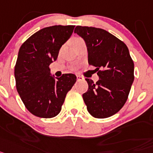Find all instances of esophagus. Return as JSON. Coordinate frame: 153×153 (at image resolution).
<instances>
[{
    "label": "esophagus",
    "mask_w": 153,
    "mask_h": 153,
    "mask_svg": "<svg viewBox=\"0 0 153 153\" xmlns=\"http://www.w3.org/2000/svg\"><path fill=\"white\" fill-rule=\"evenodd\" d=\"M76 77H77V81H81V80H82V79H83V78H82V76H80V75H77Z\"/></svg>",
    "instance_id": "34e87169"
}]
</instances>
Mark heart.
<instances>
[{"mask_svg":"<svg viewBox=\"0 0 153 153\" xmlns=\"http://www.w3.org/2000/svg\"><path fill=\"white\" fill-rule=\"evenodd\" d=\"M79 41H82V40L81 39V38H76V39L74 40V42H73V44L75 43V42H79Z\"/></svg>","mask_w":153,"mask_h":153,"instance_id":"1","label":"heart"}]
</instances>
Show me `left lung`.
Instances as JSON below:
<instances>
[{"instance_id": "8db88e82", "label": "left lung", "mask_w": 153, "mask_h": 153, "mask_svg": "<svg viewBox=\"0 0 153 153\" xmlns=\"http://www.w3.org/2000/svg\"><path fill=\"white\" fill-rule=\"evenodd\" d=\"M75 33L87 46L88 62L96 67L99 81L86 78L88 89L82 95L87 109L95 118L117 113L128 99L134 81V63L126 44L102 28L77 26Z\"/></svg>"}]
</instances>
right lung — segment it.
<instances>
[{
	"label": "right lung",
	"instance_id": "right-lung-1",
	"mask_svg": "<svg viewBox=\"0 0 153 153\" xmlns=\"http://www.w3.org/2000/svg\"><path fill=\"white\" fill-rule=\"evenodd\" d=\"M74 28V25L45 27L20 48L14 68L16 88L25 107L35 116L45 119L56 116L68 91L76 82L74 74L56 78L49 68Z\"/></svg>",
	"mask_w": 153,
	"mask_h": 153
}]
</instances>
